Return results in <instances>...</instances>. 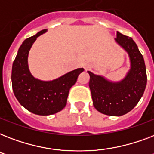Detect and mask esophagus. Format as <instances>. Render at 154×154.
<instances>
[{"label":"esophagus","mask_w":154,"mask_h":154,"mask_svg":"<svg viewBox=\"0 0 154 154\" xmlns=\"http://www.w3.org/2000/svg\"><path fill=\"white\" fill-rule=\"evenodd\" d=\"M83 66H84L85 69H88V68L89 67V64H87V63H84V65H83Z\"/></svg>","instance_id":"34e87169"}]
</instances>
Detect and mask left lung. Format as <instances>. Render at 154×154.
<instances>
[{
  "label": "left lung",
  "mask_w": 154,
  "mask_h": 154,
  "mask_svg": "<svg viewBox=\"0 0 154 154\" xmlns=\"http://www.w3.org/2000/svg\"><path fill=\"white\" fill-rule=\"evenodd\" d=\"M115 42L129 55V72L122 81L115 82L88 71L89 85L94 106L98 112L109 116H122L131 111L140 101L146 89L147 76L143 56L134 40L117 32Z\"/></svg>",
  "instance_id": "obj_1"
}]
</instances>
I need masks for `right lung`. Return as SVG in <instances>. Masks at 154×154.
<instances>
[{
    "instance_id": "1",
    "label": "right lung",
    "mask_w": 154,
    "mask_h": 154,
    "mask_svg": "<svg viewBox=\"0 0 154 154\" xmlns=\"http://www.w3.org/2000/svg\"><path fill=\"white\" fill-rule=\"evenodd\" d=\"M46 32L42 30L23 42L13 61L11 76L13 93L19 103L29 112L42 116L54 114L65 107L70 88L84 71L79 68L53 81H42L31 74L29 53L37 37Z\"/></svg>"
}]
</instances>
